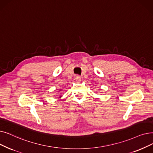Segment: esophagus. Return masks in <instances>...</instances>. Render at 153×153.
Here are the masks:
<instances>
[{"mask_svg": "<svg viewBox=\"0 0 153 153\" xmlns=\"http://www.w3.org/2000/svg\"><path fill=\"white\" fill-rule=\"evenodd\" d=\"M75 80H76V81L77 82H80V81H81V76H79V75H76V76H75Z\"/></svg>", "mask_w": 153, "mask_h": 153, "instance_id": "esophagus-1", "label": "esophagus"}]
</instances>
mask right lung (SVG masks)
I'll return each mask as SVG.
<instances>
[{"label": "right lung", "mask_w": 153, "mask_h": 153, "mask_svg": "<svg viewBox=\"0 0 153 153\" xmlns=\"http://www.w3.org/2000/svg\"><path fill=\"white\" fill-rule=\"evenodd\" d=\"M61 97V96H60V97Z\"/></svg>", "instance_id": "right-lung-1"}]
</instances>
